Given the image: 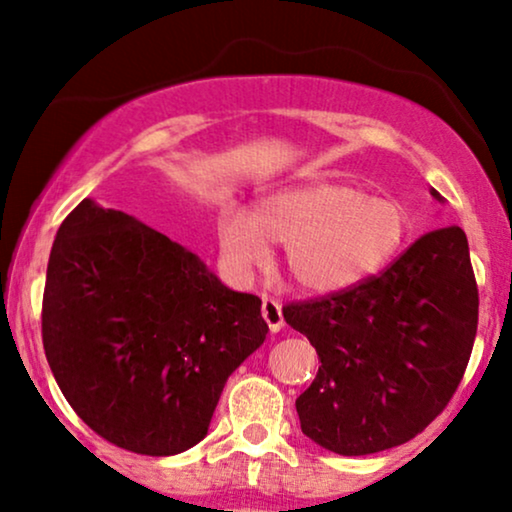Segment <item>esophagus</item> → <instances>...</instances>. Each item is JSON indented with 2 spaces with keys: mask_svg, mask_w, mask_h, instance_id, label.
<instances>
[{
  "mask_svg": "<svg viewBox=\"0 0 512 512\" xmlns=\"http://www.w3.org/2000/svg\"><path fill=\"white\" fill-rule=\"evenodd\" d=\"M261 314H263L265 324L270 326V331H272V333H275V331H279V328H282V324H284V317H282V305H279L277 300H272V298H263V303H261Z\"/></svg>",
  "mask_w": 512,
  "mask_h": 512,
  "instance_id": "esophagus-1",
  "label": "esophagus"
}]
</instances>
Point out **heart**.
<instances>
[{
	"label": "heart",
	"instance_id": "b5f03b06",
	"mask_svg": "<svg viewBox=\"0 0 512 512\" xmlns=\"http://www.w3.org/2000/svg\"><path fill=\"white\" fill-rule=\"evenodd\" d=\"M405 233L408 216L398 202L321 179L272 193L254 214L223 209L216 221L221 256L237 277L263 268L270 242H282L291 282L310 293L366 282L394 258Z\"/></svg>",
	"mask_w": 512,
	"mask_h": 512
}]
</instances>
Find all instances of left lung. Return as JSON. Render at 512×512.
<instances>
[{
    "label": "left lung",
    "instance_id": "1",
    "mask_svg": "<svg viewBox=\"0 0 512 512\" xmlns=\"http://www.w3.org/2000/svg\"><path fill=\"white\" fill-rule=\"evenodd\" d=\"M478 305L459 226L422 235L352 289L286 303V324L307 335L321 361L296 398L305 436L335 454L361 457L422 433L466 373Z\"/></svg>",
    "mask_w": 512,
    "mask_h": 512
}]
</instances>
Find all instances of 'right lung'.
<instances>
[{
	"label": "right lung",
	"instance_id": "right-lung-1",
	"mask_svg": "<svg viewBox=\"0 0 512 512\" xmlns=\"http://www.w3.org/2000/svg\"><path fill=\"white\" fill-rule=\"evenodd\" d=\"M265 335L261 298L158 230L88 198L62 221L41 340L67 403L107 443L149 457L193 447Z\"/></svg>",
	"mask_w": 512,
	"mask_h": 512
}]
</instances>
